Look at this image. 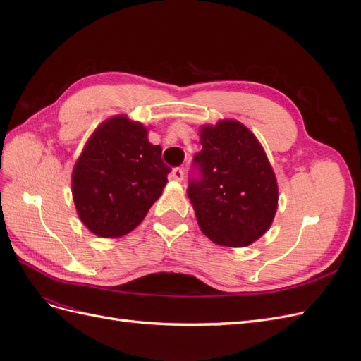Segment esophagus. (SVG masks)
Segmentation results:
<instances>
[{
  "label": "esophagus",
  "instance_id": "34e87169",
  "mask_svg": "<svg viewBox=\"0 0 361 361\" xmlns=\"http://www.w3.org/2000/svg\"><path fill=\"white\" fill-rule=\"evenodd\" d=\"M171 178L174 180H182L183 179V170L180 167H174L171 171Z\"/></svg>",
  "mask_w": 361,
  "mask_h": 361
}]
</instances>
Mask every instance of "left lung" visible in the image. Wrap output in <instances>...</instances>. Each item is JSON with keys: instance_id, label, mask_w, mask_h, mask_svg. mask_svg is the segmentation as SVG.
<instances>
[{"instance_id": "1", "label": "left lung", "mask_w": 361, "mask_h": 361, "mask_svg": "<svg viewBox=\"0 0 361 361\" xmlns=\"http://www.w3.org/2000/svg\"><path fill=\"white\" fill-rule=\"evenodd\" d=\"M187 194L202 232L218 245L247 247L277 211L279 188L257 138L236 120L202 128Z\"/></svg>"}]
</instances>
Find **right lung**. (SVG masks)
<instances>
[{
  "label": "right lung",
  "mask_w": 361,
  "mask_h": 361,
  "mask_svg": "<svg viewBox=\"0 0 361 361\" xmlns=\"http://www.w3.org/2000/svg\"><path fill=\"white\" fill-rule=\"evenodd\" d=\"M147 129L125 116L97 128L75 164L72 194L81 221L101 238L129 233L145 220L171 169Z\"/></svg>",
  "instance_id": "1"
}]
</instances>
